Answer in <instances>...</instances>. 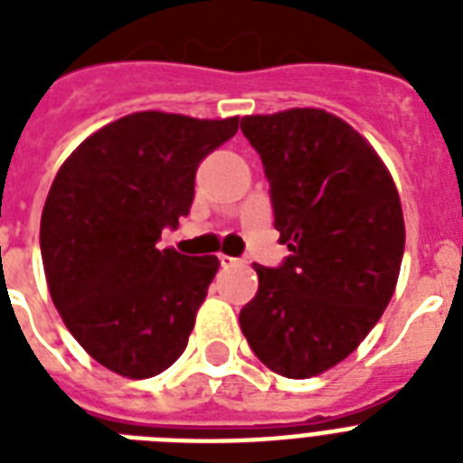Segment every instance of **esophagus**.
Listing matches in <instances>:
<instances>
[{
	"label": "esophagus",
	"instance_id": "1",
	"mask_svg": "<svg viewBox=\"0 0 463 463\" xmlns=\"http://www.w3.org/2000/svg\"><path fill=\"white\" fill-rule=\"evenodd\" d=\"M218 261H221V267H232V264H238L240 260H235L231 254H218Z\"/></svg>",
	"mask_w": 463,
	"mask_h": 463
}]
</instances>
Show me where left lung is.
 I'll list each match as a JSON object with an SVG mask.
<instances>
[{
    "mask_svg": "<svg viewBox=\"0 0 463 463\" xmlns=\"http://www.w3.org/2000/svg\"><path fill=\"white\" fill-rule=\"evenodd\" d=\"M271 184L283 267L254 264L240 326L257 358L307 380L348 358L380 322L402 269V199L370 141L319 108L242 118Z\"/></svg>",
    "mask_w": 463,
    "mask_h": 463,
    "instance_id": "8db88e82",
    "label": "left lung"
}]
</instances>
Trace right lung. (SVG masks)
Here are the masks:
<instances>
[{
	"label": "right lung",
	"instance_id": "obj_1",
	"mask_svg": "<svg viewBox=\"0 0 463 463\" xmlns=\"http://www.w3.org/2000/svg\"><path fill=\"white\" fill-rule=\"evenodd\" d=\"M238 119L132 112L83 139L54 177L40 218L47 288L71 336L112 373L146 380L187 348L221 264L158 240L189 213L196 167Z\"/></svg>",
	"mask_w": 463,
	"mask_h": 463
}]
</instances>
